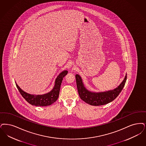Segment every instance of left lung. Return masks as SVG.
<instances>
[{
	"label": "left lung",
	"mask_w": 146,
	"mask_h": 146,
	"mask_svg": "<svg viewBox=\"0 0 146 146\" xmlns=\"http://www.w3.org/2000/svg\"><path fill=\"white\" fill-rule=\"evenodd\" d=\"M76 86L78 94L80 98L88 104L94 106H99L108 104L116 99L124 88L126 80L127 74L124 80L116 88L105 92H96L88 90L82 82L81 76L79 74L76 75Z\"/></svg>",
	"instance_id": "8db88e82"
}]
</instances>
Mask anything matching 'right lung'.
Segmentation results:
<instances>
[{"mask_svg": "<svg viewBox=\"0 0 146 146\" xmlns=\"http://www.w3.org/2000/svg\"><path fill=\"white\" fill-rule=\"evenodd\" d=\"M68 73V71L64 70L61 72L55 79V85L52 90L48 93L43 94H31L23 91L16 82V86L20 94L31 105L37 106H46L50 105L58 98L60 88L63 78Z\"/></svg>", "mask_w": 146, "mask_h": 146, "instance_id": "add662e5", "label": "right lung"}]
</instances>
